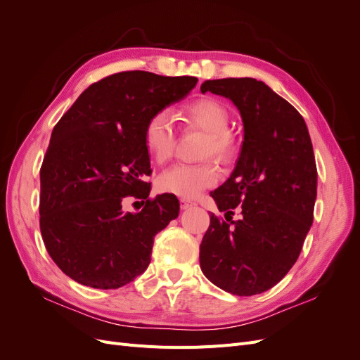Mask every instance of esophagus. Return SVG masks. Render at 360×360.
I'll list each match as a JSON object with an SVG mask.
<instances>
[{"mask_svg": "<svg viewBox=\"0 0 360 360\" xmlns=\"http://www.w3.org/2000/svg\"><path fill=\"white\" fill-rule=\"evenodd\" d=\"M180 205H181L183 210H186V209H189V207L193 205V202L191 200H188V198H181L180 200Z\"/></svg>", "mask_w": 360, "mask_h": 360, "instance_id": "esophagus-1", "label": "esophagus"}]
</instances>
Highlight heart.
I'll list each match as a JSON object with an SVG mask.
<instances>
[{
  "instance_id": "1",
  "label": "heart",
  "mask_w": 360,
  "mask_h": 360,
  "mask_svg": "<svg viewBox=\"0 0 360 360\" xmlns=\"http://www.w3.org/2000/svg\"><path fill=\"white\" fill-rule=\"evenodd\" d=\"M184 124L201 129L207 134L204 156H214L219 162H228L236 153V141L230 134V112L210 97L188 103L179 112ZM144 143L150 155L159 163L167 162L174 151L176 130L167 111H158L147 120ZM219 180V171L212 162L177 163L163 171L158 180L159 189L181 198H195Z\"/></svg>"
}]
</instances>
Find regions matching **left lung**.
<instances>
[{"instance_id": "8db88e82", "label": "left lung", "mask_w": 360, "mask_h": 360, "mask_svg": "<svg viewBox=\"0 0 360 360\" xmlns=\"http://www.w3.org/2000/svg\"><path fill=\"white\" fill-rule=\"evenodd\" d=\"M230 99L243 120L236 168L210 195L225 219L210 214L200 266L212 284L236 296L276 285L296 263L314 219L317 167L308 127L291 103L254 78L201 84ZM241 219L231 221L233 209Z\"/></svg>"}]
</instances>
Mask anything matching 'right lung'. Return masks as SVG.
I'll list each match as a JSON object with an SVG mask.
<instances>
[{
	"mask_svg": "<svg viewBox=\"0 0 360 360\" xmlns=\"http://www.w3.org/2000/svg\"><path fill=\"white\" fill-rule=\"evenodd\" d=\"M197 82L114 73L91 84L53 127L40 168V231L53 263L73 281L120 288L148 267L155 236L176 219L180 204L172 193L148 197L144 129ZM127 196L146 199L143 210L124 212Z\"/></svg>",
	"mask_w": 360,
	"mask_h": 360,
	"instance_id": "1",
	"label": "right lung"
}]
</instances>
